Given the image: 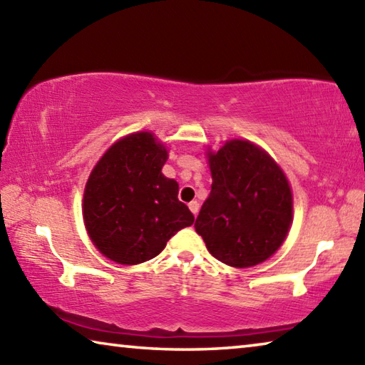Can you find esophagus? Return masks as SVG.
Segmentation results:
<instances>
[{
    "instance_id": "esophagus-1",
    "label": "esophagus",
    "mask_w": 365,
    "mask_h": 365,
    "mask_svg": "<svg viewBox=\"0 0 365 365\" xmlns=\"http://www.w3.org/2000/svg\"><path fill=\"white\" fill-rule=\"evenodd\" d=\"M188 207H190V211L193 212V215H196L197 211H200V202H197V201H191V202H188Z\"/></svg>"
}]
</instances>
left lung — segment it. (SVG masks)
Masks as SVG:
<instances>
[{
	"instance_id": "obj_1",
	"label": "left lung",
	"mask_w": 365,
	"mask_h": 365,
	"mask_svg": "<svg viewBox=\"0 0 365 365\" xmlns=\"http://www.w3.org/2000/svg\"><path fill=\"white\" fill-rule=\"evenodd\" d=\"M212 185L195 228L211 255L232 267H251L280 248L292 224V190L267 153L232 140L209 153Z\"/></svg>"
}]
</instances>
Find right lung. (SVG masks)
Here are the masks:
<instances>
[{"label": "right lung", "instance_id": "obj_1", "mask_svg": "<svg viewBox=\"0 0 365 365\" xmlns=\"http://www.w3.org/2000/svg\"><path fill=\"white\" fill-rule=\"evenodd\" d=\"M165 160V148L141 132L110 146L91 172L83 220L91 242L110 261H150L195 222L187 205L178 201V183L160 172Z\"/></svg>", "mask_w": 365, "mask_h": 365}]
</instances>
